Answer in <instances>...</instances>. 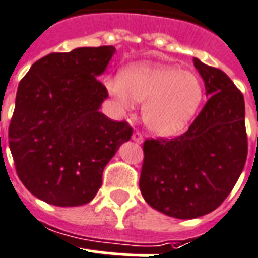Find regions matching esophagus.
Segmentation results:
<instances>
[{
  "mask_svg": "<svg viewBox=\"0 0 258 258\" xmlns=\"http://www.w3.org/2000/svg\"><path fill=\"white\" fill-rule=\"evenodd\" d=\"M133 140L135 143H143V135H142L139 131H135V133L133 134Z\"/></svg>",
  "mask_w": 258,
  "mask_h": 258,
  "instance_id": "esophagus-1",
  "label": "esophagus"
}]
</instances>
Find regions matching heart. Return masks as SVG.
<instances>
[{
    "instance_id": "1",
    "label": "heart",
    "mask_w": 258,
    "mask_h": 258,
    "mask_svg": "<svg viewBox=\"0 0 258 258\" xmlns=\"http://www.w3.org/2000/svg\"><path fill=\"white\" fill-rule=\"evenodd\" d=\"M108 90L124 107L143 104L144 124L159 136L181 133L203 100V86L198 75L165 64L134 66L120 78L108 82Z\"/></svg>"
}]
</instances>
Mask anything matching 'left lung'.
Segmentation results:
<instances>
[{
	"mask_svg": "<svg viewBox=\"0 0 258 258\" xmlns=\"http://www.w3.org/2000/svg\"><path fill=\"white\" fill-rule=\"evenodd\" d=\"M208 102L187 133L147 139L139 188L144 200L175 219H196L227 199L244 169L248 139L244 96L224 71L195 58Z\"/></svg>",
	"mask_w": 258,
	"mask_h": 258,
	"instance_id": "obj_1",
	"label": "left lung"
}]
</instances>
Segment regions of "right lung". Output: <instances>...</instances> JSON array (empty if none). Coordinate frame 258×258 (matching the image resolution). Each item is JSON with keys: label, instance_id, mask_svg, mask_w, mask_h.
I'll return each instance as SVG.
<instances>
[{"label": "right lung", "instance_id": "obj_1", "mask_svg": "<svg viewBox=\"0 0 258 258\" xmlns=\"http://www.w3.org/2000/svg\"><path fill=\"white\" fill-rule=\"evenodd\" d=\"M114 46L77 47L37 60L20 82L9 127L17 175L35 198L78 207L95 198L104 167L133 135L99 111L107 90L96 77Z\"/></svg>", "mask_w": 258, "mask_h": 258}]
</instances>
